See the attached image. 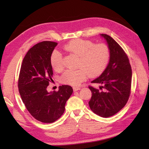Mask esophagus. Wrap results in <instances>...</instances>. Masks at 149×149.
I'll return each mask as SVG.
<instances>
[{
	"label": "esophagus",
	"mask_w": 149,
	"mask_h": 149,
	"mask_svg": "<svg viewBox=\"0 0 149 149\" xmlns=\"http://www.w3.org/2000/svg\"><path fill=\"white\" fill-rule=\"evenodd\" d=\"M79 90H81L80 87H73V90H74V91H77Z\"/></svg>",
	"instance_id": "obj_1"
}]
</instances>
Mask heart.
I'll use <instances>...</instances> for the list:
<instances>
[{
  "label": "heart",
  "instance_id": "obj_1",
  "mask_svg": "<svg viewBox=\"0 0 149 149\" xmlns=\"http://www.w3.org/2000/svg\"><path fill=\"white\" fill-rule=\"evenodd\" d=\"M66 52L79 57L76 70H66L61 76V83L71 86H78L86 79L87 75L93 77L99 75L105 70L109 59V50L105 44H93L89 40L77 39L66 44ZM50 65L56 72L63 68L62 55L54 51L50 56Z\"/></svg>",
  "mask_w": 149,
  "mask_h": 149
}]
</instances>
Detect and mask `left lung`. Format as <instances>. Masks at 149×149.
I'll list each match as a JSON object with an SVG mask.
<instances>
[{"label":"left lung","instance_id":"left-lung-1","mask_svg":"<svg viewBox=\"0 0 149 149\" xmlns=\"http://www.w3.org/2000/svg\"><path fill=\"white\" fill-rule=\"evenodd\" d=\"M109 50V61L100 76L91 81L101 84L100 91L89 86L91 98L90 109L101 117H110L121 110L127 103L131 91L132 70L127 55L111 37L100 34Z\"/></svg>","mask_w":149,"mask_h":149}]
</instances>
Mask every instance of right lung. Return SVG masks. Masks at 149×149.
<instances>
[{
  "instance_id": "1",
  "label": "right lung",
  "mask_w": 149,
  "mask_h": 149,
  "mask_svg": "<svg viewBox=\"0 0 149 149\" xmlns=\"http://www.w3.org/2000/svg\"><path fill=\"white\" fill-rule=\"evenodd\" d=\"M57 45L56 42L45 41L33 46L24 57L19 75L22 101L31 115L43 123H52L61 117L73 93L68 85L59 86L58 91L47 90L52 80L50 56Z\"/></svg>"
}]
</instances>
